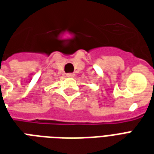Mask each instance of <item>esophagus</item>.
Instances as JSON below:
<instances>
[{"label":"esophagus","mask_w":154,"mask_h":154,"mask_svg":"<svg viewBox=\"0 0 154 154\" xmlns=\"http://www.w3.org/2000/svg\"><path fill=\"white\" fill-rule=\"evenodd\" d=\"M75 76V74L74 73H67V77H73Z\"/></svg>","instance_id":"1"}]
</instances>
